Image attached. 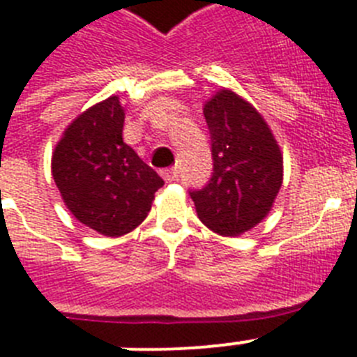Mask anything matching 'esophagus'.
Masks as SVG:
<instances>
[{
  "label": "esophagus",
  "instance_id": "1",
  "mask_svg": "<svg viewBox=\"0 0 357 357\" xmlns=\"http://www.w3.org/2000/svg\"><path fill=\"white\" fill-rule=\"evenodd\" d=\"M161 176H163V179L167 183L176 181V178H178V169H176V167H172V169H163L161 170Z\"/></svg>",
  "mask_w": 357,
  "mask_h": 357
}]
</instances>
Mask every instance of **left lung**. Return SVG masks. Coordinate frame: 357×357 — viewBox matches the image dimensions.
I'll use <instances>...</instances> for the list:
<instances>
[{
    "label": "left lung",
    "mask_w": 357,
    "mask_h": 357,
    "mask_svg": "<svg viewBox=\"0 0 357 357\" xmlns=\"http://www.w3.org/2000/svg\"><path fill=\"white\" fill-rule=\"evenodd\" d=\"M214 172L192 190L198 218L222 236H238L269 214L282 187V152L264 117L233 89L222 88L204 104Z\"/></svg>",
    "instance_id": "8db88e82"
}]
</instances>
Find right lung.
<instances>
[{
	"label": "right lung",
	"instance_id": "add662e5",
	"mask_svg": "<svg viewBox=\"0 0 357 357\" xmlns=\"http://www.w3.org/2000/svg\"><path fill=\"white\" fill-rule=\"evenodd\" d=\"M117 95L93 104L63 130L51 172L69 213L104 236H123L149 216L163 179L123 141Z\"/></svg>",
	"mask_w": 357,
	"mask_h": 357
}]
</instances>
